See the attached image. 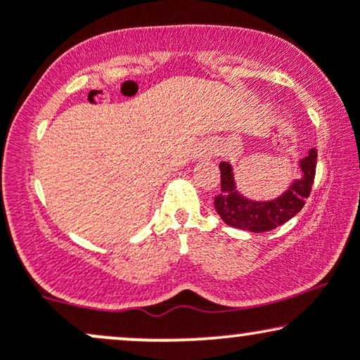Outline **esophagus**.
<instances>
[{"label":"esophagus","instance_id":"esophagus-1","mask_svg":"<svg viewBox=\"0 0 360 360\" xmlns=\"http://www.w3.org/2000/svg\"><path fill=\"white\" fill-rule=\"evenodd\" d=\"M213 154H214V148L212 146H206V147H203L200 150L201 159H210V157H212Z\"/></svg>","mask_w":360,"mask_h":360}]
</instances>
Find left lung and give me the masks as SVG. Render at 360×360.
Wrapping results in <instances>:
<instances>
[{
	"label": "left lung",
	"mask_w": 360,
	"mask_h": 360,
	"mask_svg": "<svg viewBox=\"0 0 360 360\" xmlns=\"http://www.w3.org/2000/svg\"><path fill=\"white\" fill-rule=\"evenodd\" d=\"M300 169L301 177L292 181L283 194L269 201H255L245 198L237 189L232 164L220 162L221 189L214 196L217 213L226 225L245 232L262 233L278 229L301 212L311 193L316 171L315 148H311L308 155L300 160Z\"/></svg>",
	"instance_id": "8db88e82"
}]
</instances>
